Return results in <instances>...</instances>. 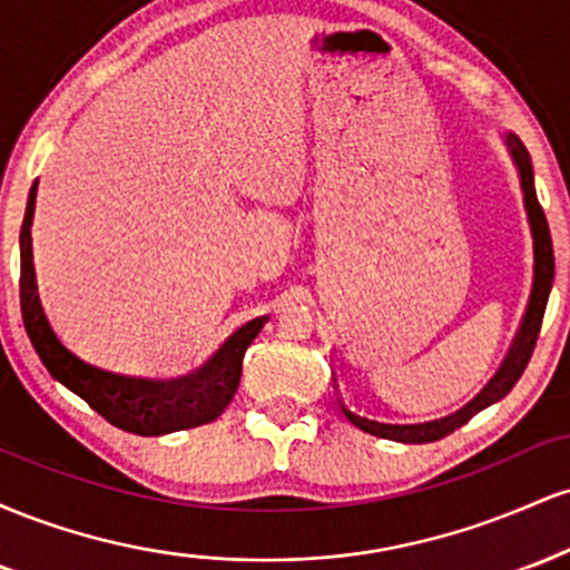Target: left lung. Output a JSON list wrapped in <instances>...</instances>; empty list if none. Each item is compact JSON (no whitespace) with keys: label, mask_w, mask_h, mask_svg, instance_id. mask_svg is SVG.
Returning <instances> with one entry per match:
<instances>
[{"label":"left lung","mask_w":570,"mask_h":570,"mask_svg":"<svg viewBox=\"0 0 570 570\" xmlns=\"http://www.w3.org/2000/svg\"><path fill=\"white\" fill-rule=\"evenodd\" d=\"M503 144H507L509 155H512L517 166V174H520L522 203H525L528 225H531V235H533V292H531V303H528L525 318H522L520 332H517L512 343V351H509V356L503 358L501 370L495 372V377H490V383L472 399V402L463 404V407L453 412V415L440 417V421L415 423V426H391V423L370 421V417H362L356 415V412L343 407L345 417H348L353 426L367 431L372 436H383V440H394L404 444H423V442L442 440V436L453 434L455 429H461L463 423L472 421L480 410L501 402V399L514 389V383L520 381L522 372L528 367V362H531L535 340H539V332H541V318H544V311H547L549 292H552L554 252H552V235H549L544 208L539 206V198H535L531 155H528L525 144L517 139L514 134L503 136Z\"/></svg>","instance_id":"1"}]
</instances>
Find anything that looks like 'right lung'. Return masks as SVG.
<instances>
[{
	"instance_id": "right-lung-1",
	"label": "right lung",
	"mask_w": 570,
	"mask_h": 570,
	"mask_svg": "<svg viewBox=\"0 0 570 570\" xmlns=\"http://www.w3.org/2000/svg\"><path fill=\"white\" fill-rule=\"evenodd\" d=\"M37 181L31 185L21 225V313L37 356L58 383L67 385L94 407L98 415L122 431L139 436H163L171 431L212 423L225 412L240 383L244 353L267 316L252 318L225 340V345L198 370L171 381L128 377L98 370L75 356L45 316L37 292L35 254H31V222H35Z\"/></svg>"
}]
</instances>
